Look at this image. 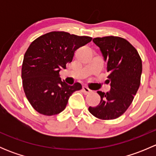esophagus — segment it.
<instances>
[{
	"mask_svg": "<svg viewBox=\"0 0 156 156\" xmlns=\"http://www.w3.org/2000/svg\"><path fill=\"white\" fill-rule=\"evenodd\" d=\"M82 89H83V92H84L85 94H90V93H92V90H91L89 87H87V86H83Z\"/></svg>",
	"mask_w": 156,
	"mask_h": 156,
	"instance_id": "1",
	"label": "esophagus"
}]
</instances>
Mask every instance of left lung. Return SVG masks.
<instances>
[{
  "label": "left lung",
  "instance_id": "8db88e82",
  "mask_svg": "<svg viewBox=\"0 0 156 156\" xmlns=\"http://www.w3.org/2000/svg\"><path fill=\"white\" fill-rule=\"evenodd\" d=\"M93 41L100 48L106 62L111 89L107 93L97 91L101 97L100 104L88 109L100 119H115L125 112L139 89L142 60L137 50L125 38L106 36L96 37Z\"/></svg>",
  "mask_w": 156,
  "mask_h": 156
}]
</instances>
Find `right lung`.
I'll list each match as a JSON object with an SVG mask.
<instances>
[{"label":"right lung","instance_id":"obj_1","mask_svg":"<svg viewBox=\"0 0 156 156\" xmlns=\"http://www.w3.org/2000/svg\"><path fill=\"white\" fill-rule=\"evenodd\" d=\"M92 37L65 31H51L30 44L24 55L22 79L24 92L33 108L44 115H54L66 107L70 96L82 86L69 85L59 78L61 69L72 61L75 51Z\"/></svg>","mask_w":156,"mask_h":156}]
</instances>
